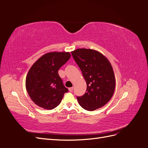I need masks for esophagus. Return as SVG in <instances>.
<instances>
[{
	"label": "esophagus",
	"instance_id": "34e87169",
	"mask_svg": "<svg viewBox=\"0 0 148 148\" xmlns=\"http://www.w3.org/2000/svg\"><path fill=\"white\" fill-rule=\"evenodd\" d=\"M69 91H70V92H72L73 90V87L69 88Z\"/></svg>",
	"mask_w": 148,
	"mask_h": 148
}]
</instances>
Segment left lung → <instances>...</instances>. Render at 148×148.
<instances>
[{"label":"left lung","mask_w":148,"mask_h":148,"mask_svg":"<svg viewBox=\"0 0 148 148\" xmlns=\"http://www.w3.org/2000/svg\"><path fill=\"white\" fill-rule=\"evenodd\" d=\"M71 55L87 84L84 95L77 97L79 104L89 111L104 106L112 97L115 86L109 61L100 52L89 49H78L71 52Z\"/></svg>","instance_id":"1"}]
</instances>
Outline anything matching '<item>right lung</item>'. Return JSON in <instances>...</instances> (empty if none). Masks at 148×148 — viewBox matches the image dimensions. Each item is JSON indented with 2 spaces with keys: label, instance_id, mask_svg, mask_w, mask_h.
<instances>
[{
  "label": "right lung",
  "instance_id": "obj_1",
  "mask_svg": "<svg viewBox=\"0 0 148 148\" xmlns=\"http://www.w3.org/2000/svg\"><path fill=\"white\" fill-rule=\"evenodd\" d=\"M70 57L69 52H49L31 67L26 76V88L31 100L39 107L47 110L56 108L69 91L58 71Z\"/></svg>",
  "mask_w": 148,
  "mask_h": 148
}]
</instances>
